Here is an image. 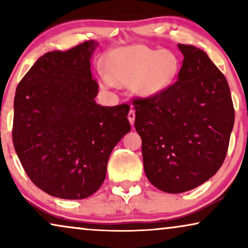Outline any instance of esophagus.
Instances as JSON below:
<instances>
[{"instance_id": "esophagus-1", "label": "esophagus", "mask_w": 248, "mask_h": 248, "mask_svg": "<svg viewBox=\"0 0 248 248\" xmlns=\"http://www.w3.org/2000/svg\"><path fill=\"white\" fill-rule=\"evenodd\" d=\"M127 118L128 121H130L131 124H134V120H135V111L133 109H131L128 111V115H127Z\"/></svg>"}]
</instances>
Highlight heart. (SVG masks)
I'll list each match as a JSON object with an SVG mask.
<instances>
[{
  "label": "heart",
  "instance_id": "1",
  "mask_svg": "<svg viewBox=\"0 0 248 248\" xmlns=\"http://www.w3.org/2000/svg\"><path fill=\"white\" fill-rule=\"evenodd\" d=\"M178 71L179 61L174 53L134 45L108 54L106 71L100 70L99 77L105 87L132 84L139 94L150 97L165 90Z\"/></svg>",
  "mask_w": 248,
  "mask_h": 248
}]
</instances>
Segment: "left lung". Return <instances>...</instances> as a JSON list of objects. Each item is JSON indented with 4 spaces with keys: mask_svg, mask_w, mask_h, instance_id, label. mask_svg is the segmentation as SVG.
<instances>
[{
    "mask_svg": "<svg viewBox=\"0 0 248 248\" xmlns=\"http://www.w3.org/2000/svg\"><path fill=\"white\" fill-rule=\"evenodd\" d=\"M178 80L155 96L134 98L145 175L177 194L211 178L225 161L235 109L227 79L202 49L178 44Z\"/></svg>",
    "mask_w": 248,
    "mask_h": 248,
    "instance_id": "8db88e82",
    "label": "left lung"
}]
</instances>
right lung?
<instances>
[{
  "label": "right lung",
  "instance_id": "1",
  "mask_svg": "<svg viewBox=\"0 0 248 248\" xmlns=\"http://www.w3.org/2000/svg\"><path fill=\"white\" fill-rule=\"evenodd\" d=\"M93 40L36 61L16 87L12 140L23 169L47 194L80 200L98 191L108 158L131 130L127 104H96Z\"/></svg>",
  "mask_w": 248,
  "mask_h": 248
}]
</instances>
